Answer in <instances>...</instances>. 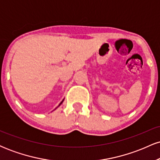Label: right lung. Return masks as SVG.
Returning a JSON list of instances; mask_svg holds the SVG:
<instances>
[{
	"label": "right lung",
	"mask_w": 160,
	"mask_h": 160,
	"mask_svg": "<svg viewBox=\"0 0 160 160\" xmlns=\"http://www.w3.org/2000/svg\"><path fill=\"white\" fill-rule=\"evenodd\" d=\"M63 101H64V100H63ZM63 101H62V102H61V103H60V104H62V102H63ZM60 104H59V105H60Z\"/></svg>",
	"instance_id": "obj_1"
}]
</instances>
